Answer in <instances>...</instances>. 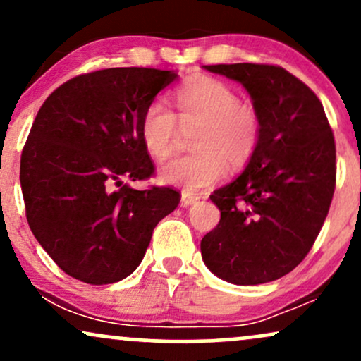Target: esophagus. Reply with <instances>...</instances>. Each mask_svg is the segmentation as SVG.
Listing matches in <instances>:
<instances>
[{
    "label": "esophagus",
    "mask_w": 361,
    "mask_h": 361,
    "mask_svg": "<svg viewBox=\"0 0 361 361\" xmlns=\"http://www.w3.org/2000/svg\"><path fill=\"white\" fill-rule=\"evenodd\" d=\"M200 200V197L190 192H181V204L183 205H193Z\"/></svg>",
    "instance_id": "1"
}]
</instances>
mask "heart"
<instances>
[{"label": "heart", "instance_id": "1", "mask_svg": "<svg viewBox=\"0 0 361 361\" xmlns=\"http://www.w3.org/2000/svg\"><path fill=\"white\" fill-rule=\"evenodd\" d=\"M173 103L175 114L161 100L149 103L139 128L149 154L164 159L175 149L178 122L185 128L198 126L192 139L197 151L168 161L159 173L164 183L198 192L221 180L226 161L239 168L255 154L261 115L252 103L239 100L233 86L204 74L193 76L175 91Z\"/></svg>", "mask_w": 361, "mask_h": 361}]
</instances>
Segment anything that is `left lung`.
I'll list each match as a JSON object with an SVG mask.
<instances>
[{
	"instance_id": "obj_1",
	"label": "left lung",
	"mask_w": 361,
	"mask_h": 361,
	"mask_svg": "<svg viewBox=\"0 0 361 361\" xmlns=\"http://www.w3.org/2000/svg\"><path fill=\"white\" fill-rule=\"evenodd\" d=\"M261 115V137L241 176L215 190L217 227L200 243L207 268L235 285L287 275L321 233L336 188V144L312 90L271 64H215Z\"/></svg>"
}]
</instances>
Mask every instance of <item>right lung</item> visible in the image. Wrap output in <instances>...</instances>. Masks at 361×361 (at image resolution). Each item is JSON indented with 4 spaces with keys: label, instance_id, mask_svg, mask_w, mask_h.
Here are the masks:
<instances>
[{
    "label": "right lung",
    "instance_id": "obj_1",
    "mask_svg": "<svg viewBox=\"0 0 361 361\" xmlns=\"http://www.w3.org/2000/svg\"><path fill=\"white\" fill-rule=\"evenodd\" d=\"M176 78L152 68L100 69L66 81L40 106L20 161L25 212L40 246L73 279H126L157 222L180 204L169 186L123 183L154 175L140 118Z\"/></svg>",
    "mask_w": 361,
    "mask_h": 361
}]
</instances>
